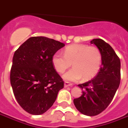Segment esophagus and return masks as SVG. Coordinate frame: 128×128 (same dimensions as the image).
I'll list each match as a JSON object with an SVG mask.
<instances>
[{
	"mask_svg": "<svg viewBox=\"0 0 128 128\" xmlns=\"http://www.w3.org/2000/svg\"><path fill=\"white\" fill-rule=\"evenodd\" d=\"M72 86V84L69 83V82H64V87L65 88H66V87H69V86Z\"/></svg>",
	"mask_w": 128,
	"mask_h": 128,
	"instance_id": "1",
	"label": "esophagus"
}]
</instances>
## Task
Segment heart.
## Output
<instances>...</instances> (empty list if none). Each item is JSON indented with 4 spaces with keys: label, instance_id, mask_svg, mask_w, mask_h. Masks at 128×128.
Instances as JSON below:
<instances>
[{
    "label": "heart",
    "instance_id": "b5f03b06",
    "mask_svg": "<svg viewBox=\"0 0 128 128\" xmlns=\"http://www.w3.org/2000/svg\"><path fill=\"white\" fill-rule=\"evenodd\" d=\"M102 54L94 46L86 44H73L64 50V56L55 53L52 56V64L59 73H63L69 68L71 64L73 68L64 75L65 80L78 81L82 78L88 81L94 78L101 68Z\"/></svg>",
    "mask_w": 128,
    "mask_h": 128
}]
</instances>
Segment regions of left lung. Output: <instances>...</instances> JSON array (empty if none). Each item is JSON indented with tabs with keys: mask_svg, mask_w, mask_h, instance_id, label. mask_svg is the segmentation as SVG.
<instances>
[{
	"mask_svg": "<svg viewBox=\"0 0 128 128\" xmlns=\"http://www.w3.org/2000/svg\"><path fill=\"white\" fill-rule=\"evenodd\" d=\"M102 54V66L91 80L79 84L82 90L80 97L73 100L75 107L87 116H95L109 106L118 89L121 81L120 59L109 44L102 39H93Z\"/></svg>",
	"mask_w": 128,
	"mask_h": 128,
	"instance_id": "left-lung-1",
	"label": "left lung"
}]
</instances>
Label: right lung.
I'll return each mask as SVG.
<instances>
[{"instance_id": "obj_1", "label": "right lung", "mask_w": 128, "mask_h": 128, "mask_svg": "<svg viewBox=\"0 0 128 128\" xmlns=\"http://www.w3.org/2000/svg\"><path fill=\"white\" fill-rule=\"evenodd\" d=\"M64 46L46 37H32L15 51L10 82L16 101L29 114L46 112L64 88V81L52 64V56Z\"/></svg>"}]
</instances>
